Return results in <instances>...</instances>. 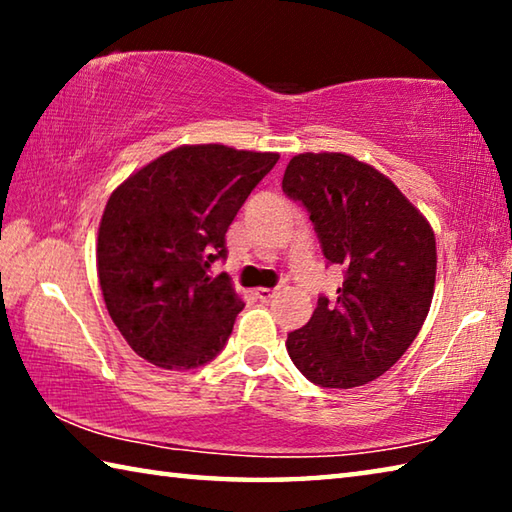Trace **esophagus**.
I'll return each mask as SVG.
<instances>
[{
	"label": "esophagus",
	"instance_id": "esophagus-1",
	"mask_svg": "<svg viewBox=\"0 0 512 512\" xmlns=\"http://www.w3.org/2000/svg\"><path fill=\"white\" fill-rule=\"evenodd\" d=\"M255 296H257V300H262V302H271L275 298V291L273 289H257Z\"/></svg>",
	"mask_w": 512,
	"mask_h": 512
}]
</instances>
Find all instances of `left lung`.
<instances>
[{
  "mask_svg": "<svg viewBox=\"0 0 512 512\" xmlns=\"http://www.w3.org/2000/svg\"><path fill=\"white\" fill-rule=\"evenodd\" d=\"M284 194L307 207L329 264L345 268L336 298H318L287 352L309 381L354 388L377 379L415 341L436 284V237L395 183L345 153L293 155Z\"/></svg>",
  "mask_w": 512,
  "mask_h": 512,
  "instance_id": "obj_1",
  "label": "left lung"
}]
</instances>
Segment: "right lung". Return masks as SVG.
I'll list each match as a JSON object with an SVG mask.
<instances>
[{
    "instance_id": "right-lung-1",
    "label": "right lung",
    "mask_w": 512,
    "mask_h": 512,
    "mask_svg": "<svg viewBox=\"0 0 512 512\" xmlns=\"http://www.w3.org/2000/svg\"><path fill=\"white\" fill-rule=\"evenodd\" d=\"M277 153L183 144L110 194L97 239V273L112 323L153 366L198 368L223 350L244 309L225 259V232Z\"/></svg>"
}]
</instances>
